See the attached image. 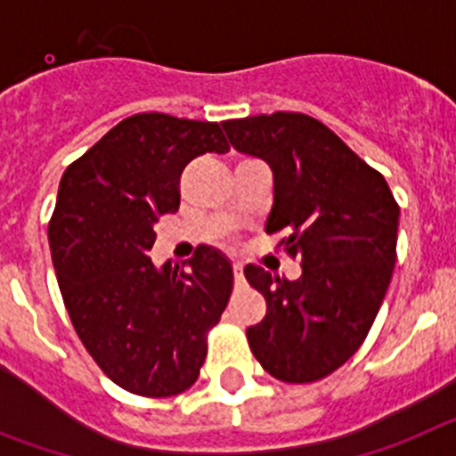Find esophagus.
I'll return each instance as SVG.
<instances>
[{"label":"esophagus","instance_id":"1","mask_svg":"<svg viewBox=\"0 0 456 456\" xmlns=\"http://www.w3.org/2000/svg\"><path fill=\"white\" fill-rule=\"evenodd\" d=\"M233 280H236V284H243V264H239V261H233Z\"/></svg>","mask_w":456,"mask_h":456}]
</instances>
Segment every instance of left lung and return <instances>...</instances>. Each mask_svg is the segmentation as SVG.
I'll use <instances>...</instances> for the list:
<instances>
[{
    "mask_svg": "<svg viewBox=\"0 0 456 456\" xmlns=\"http://www.w3.org/2000/svg\"><path fill=\"white\" fill-rule=\"evenodd\" d=\"M236 151L273 169L266 233L300 261L298 280L245 266L266 298L248 328L261 367L284 383H312L342 367L365 342L397 261L399 206L381 174L330 128L300 112L223 121Z\"/></svg>",
    "mask_w": 456,
    "mask_h": 456,
    "instance_id": "obj_1",
    "label": "left lung"
}]
</instances>
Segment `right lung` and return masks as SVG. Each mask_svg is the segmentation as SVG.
<instances>
[{"label": "right lung", "mask_w": 456, "mask_h": 456, "mask_svg": "<svg viewBox=\"0 0 456 456\" xmlns=\"http://www.w3.org/2000/svg\"><path fill=\"white\" fill-rule=\"evenodd\" d=\"M220 124L134 114L70 165L47 227L53 264L77 338L117 386L142 397L188 390L220 322L233 271L200 245L181 264L153 266V224L181 204L190 160L227 153Z\"/></svg>", "instance_id": "obj_1"}]
</instances>
